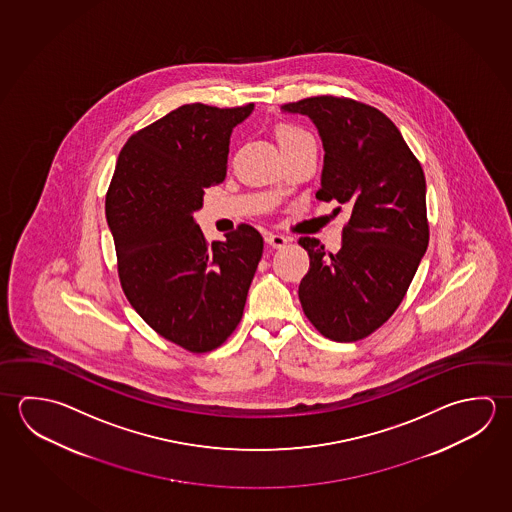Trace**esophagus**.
Listing matches in <instances>:
<instances>
[{"label":"esophagus","instance_id":"esophagus-1","mask_svg":"<svg viewBox=\"0 0 512 512\" xmlns=\"http://www.w3.org/2000/svg\"><path fill=\"white\" fill-rule=\"evenodd\" d=\"M266 243L271 244L273 248H282V246L289 243V239L284 234H268L266 235Z\"/></svg>","mask_w":512,"mask_h":512}]
</instances>
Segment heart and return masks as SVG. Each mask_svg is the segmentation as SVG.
Here are the masks:
<instances>
[{
    "label": "heart",
    "mask_w": 512,
    "mask_h": 512,
    "mask_svg": "<svg viewBox=\"0 0 512 512\" xmlns=\"http://www.w3.org/2000/svg\"><path fill=\"white\" fill-rule=\"evenodd\" d=\"M277 138L282 149H289V147L302 144H314L313 136L309 135L304 127L296 126V124L278 126Z\"/></svg>",
    "instance_id": "heart-1"
}]
</instances>
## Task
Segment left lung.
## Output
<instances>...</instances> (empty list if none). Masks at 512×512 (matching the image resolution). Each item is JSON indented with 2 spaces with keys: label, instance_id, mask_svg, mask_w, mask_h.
Wrapping results in <instances>:
<instances>
[{
  "label": "left lung",
  "instance_id": "obj_1",
  "mask_svg": "<svg viewBox=\"0 0 512 512\" xmlns=\"http://www.w3.org/2000/svg\"><path fill=\"white\" fill-rule=\"evenodd\" d=\"M313 120L322 136L320 201L349 205L340 252L300 237L309 271L298 287L314 329L329 340H363L403 302L430 241L421 163L394 122L347 97L284 104Z\"/></svg>",
  "mask_w": 512,
  "mask_h": 512
}]
</instances>
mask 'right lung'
Listing matches in <instances>:
<instances>
[{
	"instance_id": "right-lung-1",
	"label": "right lung",
	"mask_w": 512,
	"mask_h": 512,
	"mask_svg": "<svg viewBox=\"0 0 512 512\" xmlns=\"http://www.w3.org/2000/svg\"><path fill=\"white\" fill-rule=\"evenodd\" d=\"M253 104H185L129 136L106 194L120 286L144 322L194 354L225 343L243 318L264 241L239 225L208 244L192 212L223 183L230 135Z\"/></svg>"
}]
</instances>
